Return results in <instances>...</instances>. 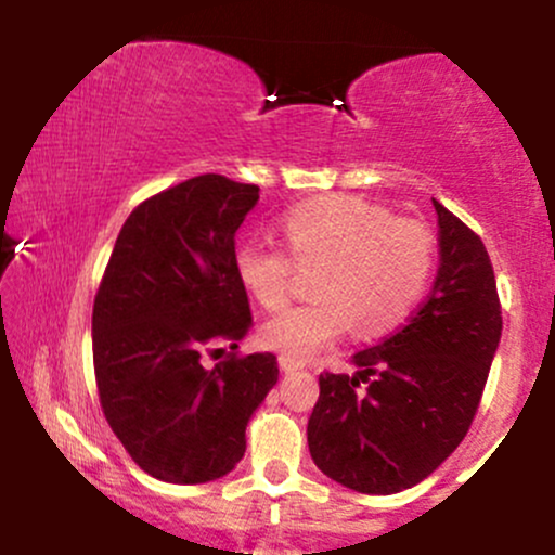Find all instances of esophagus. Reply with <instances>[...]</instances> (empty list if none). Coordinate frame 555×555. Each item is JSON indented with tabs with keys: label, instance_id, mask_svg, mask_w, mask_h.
Wrapping results in <instances>:
<instances>
[{
	"label": "esophagus",
	"instance_id": "1",
	"mask_svg": "<svg viewBox=\"0 0 555 555\" xmlns=\"http://www.w3.org/2000/svg\"><path fill=\"white\" fill-rule=\"evenodd\" d=\"M279 367H282L284 373H295V371H302L305 367V362H299V360H292V358H279Z\"/></svg>",
	"mask_w": 555,
	"mask_h": 555
}]
</instances>
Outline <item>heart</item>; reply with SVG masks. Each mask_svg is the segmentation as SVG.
Returning a JSON list of instances; mask_svg holds the SVG:
<instances>
[{
  "label": "heart",
  "instance_id": "obj_1",
  "mask_svg": "<svg viewBox=\"0 0 555 555\" xmlns=\"http://www.w3.org/2000/svg\"><path fill=\"white\" fill-rule=\"evenodd\" d=\"M284 234L297 266L313 269L318 299L271 318L260 331L266 347L284 358L310 360L349 328L380 336L410 318L436 266V240L425 224L354 195L305 201L284 216ZM242 289L263 310H282L292 297L295 264L282 247L250 240L234 250Z\"/></svg>",
  "mask_w": 555,
  "mask_h": 555
}]
</instances>
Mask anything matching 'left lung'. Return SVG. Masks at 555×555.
Instances as JSON below:
<instances>
[{
	"instance_id": "obj_1",
	"label": "left lung",
	"mask_w": 555,
	"mask_h": 555,
	"mask_svg": "<svg viewBox=\"0 0 555 555\" xmlns=\"http://www.w3.org/2000/svg\"><path fill=\"white\" fill-rule=\"evenodd\" d=\"M438 273L397 334L352 358L358 373L318 378L308 446L315 467L358 493L423 482L473 425L501 341V302L482 240L433 201Z\"/></svg>"
}]
</instances>
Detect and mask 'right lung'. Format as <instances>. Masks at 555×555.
I'll list each match as a JSON object with an SVG mask.
<instances>
[{"label":"right lung","instance_id":"add662e5","mask_svg":"<svg viewBox=\"0 0 555 555\" xmlns=\"http://www.w3.org/2000/svg\"><path fill=\"white\" fill-rule=\"evenodd\" d=\"M256 203V184L221 175L149 197L127 216L95 292L101 410L156 480L197 486L232 473L253 412L279 380L271 352H234L253 326L234 234ZM221 343L233 352L208 372L202 354Z\"/></svg>","mask_w":555,"mask_h":555}]
</instances>
